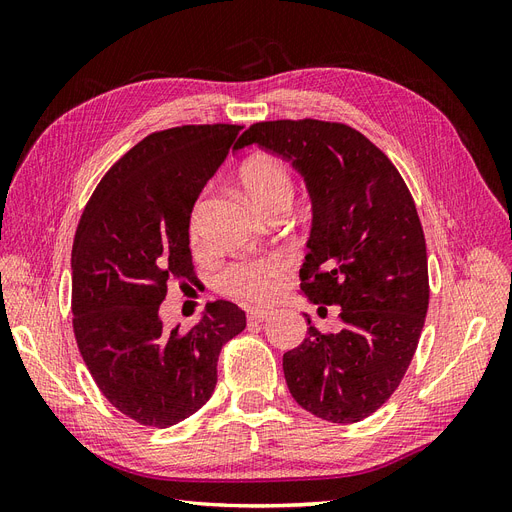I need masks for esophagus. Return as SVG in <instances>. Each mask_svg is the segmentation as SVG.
<instances>
[{
  "label": "esophagus",
  "instance_id": "obj_1",
  "mask_svg": "<svg viewBox=\"0 0 512 512\" xmlns=\"http://www.w3.org/2000/svg\"><path fill=\"white\" fill-rule=\"evenodd\" d=\"M273 309H267V307H252L247 309V320L250 322H267L273 318Z\"/></svg>",
  "mask_w": 512,
  "mask_h": 512
}]
</instances>
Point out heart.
I'll return each instance as SVG.
<instances>
[{
	"label": "heart",
	"instance_id": "1",
	"mask_svg": "<svg viewBox=\"0 0 512 512\" xmlns=\"http://www.w3.org/2000/svg\"><path fill=\"white\" fill-rule=\"evenodd\" d=\"M239 181L254 207L262 213L284 205L290 207L292 203L294 181L290 177V170L280 160H247L239 170ZM203 207L205 200L198 198L190 211L188 230L192 245H200V241H203ZM288 271L290 262L280 254L265 258H243L232 262L218 275V288L228 297L241 301H271L282 290Z\"/></svg>",
	"mask_w": 512,
	"mask_h": 512
}]
</instances>
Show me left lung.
<instances>
[{"mask_svg": "<svg viewBox=\"0 0 512 512\" xmlns=\"http://www.w3.org/2000/svg\"><path fill=\"white\" fill-rule=\"evenodd\" d=\"M247 145L303 175L314 220L301 290L342 307L339 333H320L305 316L307 337L284 354L288 391L322 421L359 423L406 376L427 316V247L414 198L393 162L346 123L260 121L235 149Z\"/></svg>", "mask_w": 512, "mask_h": 512, "instance_id": "obj_1", "label": "left lung"}]
</instances>
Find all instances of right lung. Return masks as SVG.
<instances>
[{"mask_svg": "<svg viewBox=\"0 0 512 512\" xmlns=\"http://www.w3.org/2000/svg\"><path fill=\"white\" fill-rule=\"evenodd\" d=\"M243 126L145 136L98 183L72 245V327L102 395L132 421L170 427L203 408L245 312L213 301L192 329L164 327L168 282H194L190 211Z\"/></svg>", "mask_w": 512, "mask_h": 512, "instance_id": "add662e5", "label": "right lung"}]
</instances>
